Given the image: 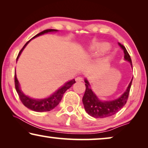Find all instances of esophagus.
Returning a JSON list of instances; mask_svg holds the SVG:
<instances>
[{
	"instance_id": "34e87169",
	"label": "esophagus",
	"mask_w": 148,
	"mask_h": 148,
	"mask_svg": "<svg viewBox=\"0 0 148 148\" xmlns=\"http://www.w3.org/2000/svg\"><path fill=\"white\" fill-rule=\"evenodd\" d=\"M83 81V78L82 77H77L76 78V82H82Z\"/></svg>"
}]
</instances>
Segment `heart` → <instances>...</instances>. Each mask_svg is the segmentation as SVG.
Returning <instances> with one entry per match:
<instances>
[{"label": "heart", "mask_w": 148, "mask_h": 148, "mask_svg": "<svg viewBox=\"0 0 148 148\" xmlns=\"http://www.w3.org/2000/svg\"><path fill=\"white\" fill-rule=\"evenodd\" d=\"M109 48L108 44H101L100 45L94 46V50L96 51V52H104L106 51Z\"/></svg>", "instance_id": "obj_1"}]
</instances>
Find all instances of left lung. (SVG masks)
<instances>
[{
	"mask_svg": "<svg viewBox=\"0 0 148 148\" xmlns=\"http://www.w3.org/2000/svg\"><path fill=\"white\" fill-rule=\"evenodd\" d=\"M119 44L124 52L125 59L130 62L132 65L131 56L126 48L123 44L120 43ZM132 81L133 79H131V82L129 84L127 90L124 92V94H122V96L120 98L116 99V100L102 102L97 98V96L95 94H94L91 88H90V84H89L88 80L85 79L86 92H85L84 97H83L82 101L84 108L87 113L90 116L94 117V118H105V117L112 116V115L116 114L127 103Z\"/></svg>",
	"mask_w": 148,
	"mask_h": 148,
	"instance_id": "left-lung-1",
	"label": "left lung"
}]
</instances>
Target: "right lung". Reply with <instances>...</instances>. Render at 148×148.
<instances>
[{
	"label": "right lung",
	"instance_id": "add662e5",
	"mask_svg": "<svg viewBox=\"0 0 148 148\" xmlns=\"http://www.w3.org/2000/svg\"><path fill=\"white\" fill-rule=\"evenodd\" d=\"M56 31H57V30L53 29H48L44 30L43 32H40V33L38 34L37 35H36L34 37H33V38L37 37V36H39L40 35H42V34H44L48 33V32ZM30 40H29V41L23 46L22 49L20 50L19 54H18L17 57V60L18 59V58H19L20 54H21V52L23 51V50L25 48L26 45L29 43ZM75 83V79L71 80L70 82L66 83L63 86L58 89L55 93H54V94H52L51 96H50L49 98L42 99V100H36V99H32L31 98H29V97L25 96V95L21 92V90H20L19 88V82H18L17 77H16V74L15 73V86L16 91H17L18 94V96L19 97L20 100H21V102L23 103V104L25 107H27V108L30 109V110L36 111V112H47V111H50L55 108V107L59 104L62 96H63L64 92H65L69 88H70L72 86V85H73Z\"/></svg>",
	"mask_w": 148,
	"mask_h": 148
}]
</instances>
